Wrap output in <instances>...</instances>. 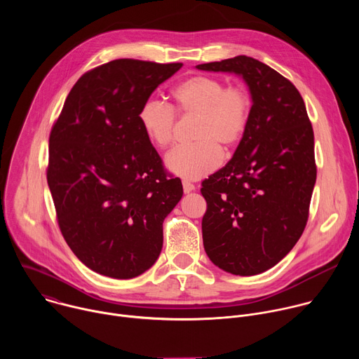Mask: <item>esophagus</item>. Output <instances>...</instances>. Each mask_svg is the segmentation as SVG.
<instances>
[{"label":"esophagus","mask_w":359,"mask_h":359,"mask_svg":"<svg viewBox=\"0 0 359 359\" xmlns=\"http://www.w3.org/2000/svg\"><path fill=\"white\" fill-rule=\"evenodd\" d=\"M196 189V186L193 184V183H190V182H187V180H183V190H184V193H190V191H193Z\"/></svg>","instance_id":"34e87169"}]
</instances>
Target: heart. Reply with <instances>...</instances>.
Wrapping results in <instances>:
<instances>
[{
	"mask_svg": "<svg viewBox=\"0 0 359 359\" xmlns=\"http://www.w3.org/2000/svg\"><path fill=\"white\" fill-rule=\"evenodd\" d=\"M172 96L179 115L194 116V144L180 146L166 156V166L184 179H200L216 170L222 151L233 149L243 137L251 112V96L243 85H229L215 76L194 75L173 88ZM140 125L147 139L161 149L172 144L176 114L156 99L143 102Z\"/></svg>",
	"mask_w": 359,
	"mask_h": 359,
	"instance_id": "b5f03b06",
	"label": "heart"
}]
</instances>
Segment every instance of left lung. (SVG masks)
Instances as JSON below:
<instances>
[{
  "label": "left lung",
  "instance_id": "8db88e82",
  "mask_svg": "<svg viewBox=\"0 0 359 359\" xmlns=\"http://www.w3.org/2000/svg\"><path fill=\"white\" fill-rule=\"evenodd\" d=\"M196 68L241 75L252 99L231 161L201 183L203 245L219 269L260 274L285 257L309 220L317 179L313 126L298 89L257 60L238 55Z\"/></svg>",
  "mask_w": 359,
  "mask_h": 359
}]
</instances>
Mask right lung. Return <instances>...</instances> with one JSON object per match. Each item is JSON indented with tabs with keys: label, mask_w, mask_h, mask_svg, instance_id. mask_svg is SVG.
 <instances>
[{
	"label": "right lung",
	"mask_w": 359,
	"mask_h": 359,
	"mask_svg": "<svg viewBox=\"0 0 359 359\" xmlns=\"http://www.w3.org/2000/svg\"><path fill=\"white\" fill-rule=\"evenodd\" d=\"M183 64L115 60L83 74L49 135L46 180L60 230L76 257L112 278L158 260L163 220L183 196L147 139L143 102Z\"/></svg>",
	"instance_id": "obj_1"
}]
</instances>
